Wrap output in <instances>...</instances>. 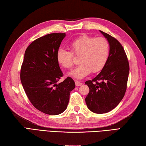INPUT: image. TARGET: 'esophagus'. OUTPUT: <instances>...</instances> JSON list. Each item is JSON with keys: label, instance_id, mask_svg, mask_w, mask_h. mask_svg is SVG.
<instances>
[{"label": "esophagus", "instance_id": "34e87169", "mask_svg": "<svg viewBox=\"0 0 146 146\" xmlns=\"http://www.w3.org/2000/svg\"><path fill=\"white\" fill-rule=\"evenodd\" d=\"M75 83H76V85L77 86H81V85H82V83L81 82V81H75Z\"/></svg>", "mask_w": 146, "mask_h": 146}]
</instances>
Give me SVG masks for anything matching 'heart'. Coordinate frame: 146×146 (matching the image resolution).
I'll use <instances>...</instances> for the list:
<instances>
[{"label": "heart", "instance_id": "obj_1", "mask_svg": "<svg viewBox=\"0 0 146 146\" xmlns=\"http://www.w3.org/2000/svg\"><path fill=\"white\" fill-rule=\"evenodd\" d=\"M70 51L60 49L56 54L58 63L65 68H72L76 64L74 56L80 57V65L70 73L77 79L91 72L101 71L108 61L110 44L105 38L82 35L70 43Z\"/></svg>", "mask_w": 146, "mask_h": 146}]
</instances>
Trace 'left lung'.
I'll return each mask as SVG.
<instances>
[{
	"label": "left lung",
	"mask_w": 146,
	"mask_h": 146,
	"mask_svg": "<svg viewBox=\"0 0 146 146\" xmlns=\"http://www.w3.org/2000/svg\"><path fill=\"white\" fill-rule=\"evenodd\" d=\"M100 32L110 44V52L105 66L92 80L85 82L90 90L85 101L94 113H104L112 110L126 93L129 65L126 54L118 40L103 31Z\"/></svg>",
	"instance_id": "1"
}]
</instances>
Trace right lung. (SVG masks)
<instances>
[{"label": "right lung", "instance_id": "1", "mask_svg": "<svg viewBox=\"0 0 146 146\" xmlns=\"http://www.w3.org/2000/svg\"><path fill=\"white\" fill-rule=\"evenodd\" d=\"M65 33H50L31 43L25 50L20 80L28 99L35 108L48 115L65 110L75 82L67 77L57 84L63 74L56 54Z\"/></svg>", "mask_w": 146, "mask_h": 146}]
</instances>
